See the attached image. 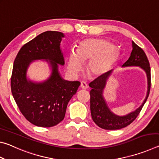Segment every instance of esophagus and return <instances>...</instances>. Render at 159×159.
<instances>
[{
    "label": "esophagus",
    "mask_w": 159,
    "mask_h": 159,
    "mask_svg": "<svg viewBox=\"0 0 159 159\" xmlns=\"http://www.w3.org/2000/svg\"><path fill=\"white\" fill-rule=\"evenodd\" d=\"M80 88H81V89L86 90L88 88V84L85 82H81V83H80Z\"/></svg>",
    "instance_id": "1"
}]
</instances>
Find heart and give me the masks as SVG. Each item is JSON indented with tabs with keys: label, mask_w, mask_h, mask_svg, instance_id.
I'll return each instance as SVG.
<instances>
[{
	"label": "heart",
	"mask_w": 159,
	"mask_h": 159,
	"mask_svg": "<svg viewBox=\"0 0 159 159\" xmlns=\"http://www.w3.org/2000/svg\"><path fill=\"white\" fill-rule=\"evenodd\" d=\"M118 52L109 41L102 39H88L80 43L76 52L69 53L67 69L76 74L83 69V63L89 61L87 73L90 77H99L107 73L116 62Z\"/></svg>",
	"instance_id": "b5f03b06"
}]
</instances>
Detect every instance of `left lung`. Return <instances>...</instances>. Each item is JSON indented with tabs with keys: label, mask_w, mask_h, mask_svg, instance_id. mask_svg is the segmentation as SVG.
<instances>
[{
	"label": "left lung",
	"mask_w": 159,
	"mask_h": 159,
	"mask_svg": "<svg viewBox=\"0 0 159 159\" xmlns=\"http://www.w3.org/2000/svg\"><path fill=\"white\" fill-rule=\"evenodd\" d=\"M132 52L130 57L121 66L122 67L139 66L146 73L147 79V91L143 102L134 111L124 116H118L113 113L108 107L103 95L107 81L112 73L113 69L107 71L91 82L90 111L93 121L99 127L105 130H118L125 128L133 121L138 116L149 96L151 88V69L149 60L143 50L132 42Z\"/></svg>",
	"instance_id": "1"
}]
</instances>
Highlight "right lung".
I'll list each match as a JSON object with an SVG mask.
<instances>
[{
	"mask_svg": "<svg viewBox=\"0 0 159 159\" xmlns=\"http://www.w3.org/2000/svg\"><path fill=\"white\" fill-rule=\"evenodd\" d=\"M64 37L60 31L43 32L23 45L14 61L13 98L24 116L39 127H52L64 119L67 104L80 85L79 81L64 80L59 71V65L64 64L60 47ZM36 60L46 61L51 71L50 76L41 82L27 77L28 69Z\"/></svg>",
	"mask_w": 159,
	"mask_h": 159,
	"instance_id": "right-lung-1",
	"label": "right lung"
}]
</instances>
